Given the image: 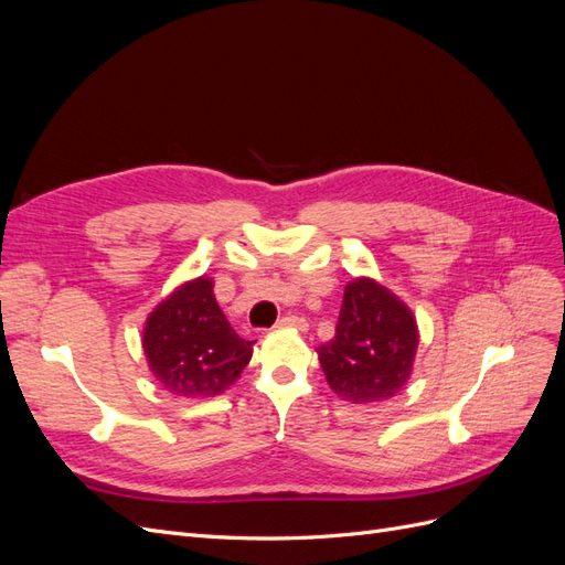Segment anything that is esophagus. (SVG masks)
Returning <instances> with one entry per match:
<instances>
[{
    "label": "esophagus",
    "instance_id": "1",
    "mask_svg": "<svg viewBox=\"0 0 565 565\" xmlns=\"http://www.w3.org/2000/svg\"><path fill=\"white\" fill-rule=\"evenodd\" d=\"M276 324H278V328H299V330H303V328H306V320H303L301 316L287 313V316H282Z\"/></svg>",
    "mask_w": 565,
    "mask_h": 565
}]
</instances>
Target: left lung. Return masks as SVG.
Masks as SVG:
<instances>
[{"label":"left lung","mask_w":565,"mask_h":565,"mask_svg":"<svg viewBox=\"0 0 565 565\" xmlns=\"http://www.w3.org/2000/svg\"><path fill=\"white\" fill-rule=\"evenodd\" d=\"M419 344L413 311L370 278L347 285L334 337L318 347L330 388L351 403L393 398L413 372Z\"/></svg>","instance_id":"obj_1"}]
</instances>
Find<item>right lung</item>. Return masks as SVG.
Instances as JSON below:
<instances>
[{"label":"right lung","mask_w":565,"mask_h":565,"mask_svg":"<svg viewBox=\"0 0 565 565\" xmlns=\"http://www.w3.org/2000/svg\"><path fill=\"white\" fill-rule=\"evenodd\" d=\"M212 289L214 282L204 276L185 282L146 320L148 367L177 396H218L252 358L254 341L237 337Z\"/></svg>","instance_id":"obj_1"}]
</instances>
